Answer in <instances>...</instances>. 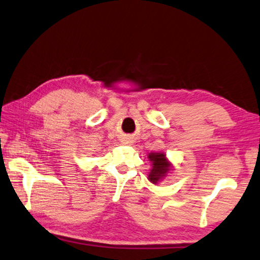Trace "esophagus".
<instances>
[{
	"label": "esophagus",
	"instance_id": "1",
	"mask_svg": "<svg viewBox=\"0 0 260 260\" xmlns=\"http://www.w3.org/2000/svg\"><path fill=\"white\" fill-rule=\"evenodd\" d=\"M127 143H128V142H127Z\"/></svg>",
	"mask_w": 260,
	"mask_h": 260
}]
</instances>
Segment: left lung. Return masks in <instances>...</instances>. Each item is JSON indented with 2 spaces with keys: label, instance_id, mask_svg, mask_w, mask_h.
I'll use <instances>...</instances> for the list:
<instances>
[{
  "label": "left lung",
  "instance_id": "obj_1",
  "mask_svg": "<svg viewBox=\"0 0 260 260\" xmlns=\"http://www.w3.org/2000/svg\"><path fill=\"white\" fill-rule=\"evenodd\" d=\"M148 158L151 162V170L148 176V179L152 184H157L163 178H166L167 174L171 170L172 164L169 162L164 152H150Z\"/></svg>",
  "mask_w": 260,
  "mask_h": 260
}]
</instances>
